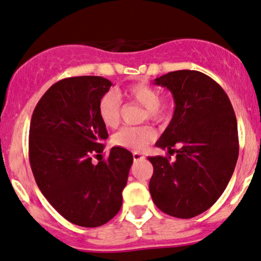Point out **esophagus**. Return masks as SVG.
Instances as JSON below:
<instances>
[{
  "label": "esophagus",
  "mask_w": 261,
  "mask_h": 261,
  "mask_svg": "<svg viewBox=\"0 0 261 261\" xmlns=\"http://www.w3.org/2000/svg\"><path fill=\"white\" fill-rule=\"evenodd\" d=\"M143 158H144V155H142L140 153H133V159H134V162H138V160H140V159H143Z\"/></svg>",
  "instance_id": "obj_1"
}]
</instances>
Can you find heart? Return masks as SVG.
<instances>
[{"mask_svg": "<svg viewBox=\"0 0 261 261\" xmlns=\"http://www.w3.org/2000/svg\"><path fill=\"white\" fill-rule=\"evenodd\" d=\"M123 96L145 108L142 121L164 123L172 112V102L160 97L159 90L144 83L133 84L123 91ZM122 99L116 92H107L98 99L97 113L107 128H116L121 121ZM155 139V130L150 125L124 127L113 134L112 144L132 151H142Z\"/></svg>", "mask_w": 261, "mask_h": 261, "instance_id": "heart-1", "label": "heart"}]
</instances>
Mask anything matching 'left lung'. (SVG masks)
<instances>
[{
    "instance_id": "8db88e82",
    "label": "left lung",
    "mask_w": 261,
    "mask_h": 261,
    "mask_svg": "<svg viewBox=\"0 0 261 261\" xmlns=\"http://www.w3.org/2000/svg\"><path fill=\"white\" fill-rule=\"evenodd\" d=\"M171 91L175 111L156 142L176 153L149 156L154 172L149 182L153 202L166 215L192 218L215 204L232 177L239 154L238 127L227 93L210 76L177 70L155 79ZM180 145L178 149H172Z\"/></svg>"
}]
</instances>
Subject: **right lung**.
<instances>
[{"instance_id": "add662e5", "label": "right lung", "mask_w": 261, "mask_h": 261, "mask_svg": "<svg viewBox=\"0 0 261 261\" xmlns=\"http://www.w3.org/2000/svg\"><path fill=\"white\" fill-rule=\"evenodd\" d=\"M112 83L101 76H75L55 83L42 96L29 127V163L39 190L64 218L93 228L122 207L133 155L113 146L92 163L108 138L97 103Z\"/></svg>"}]
</instances>
